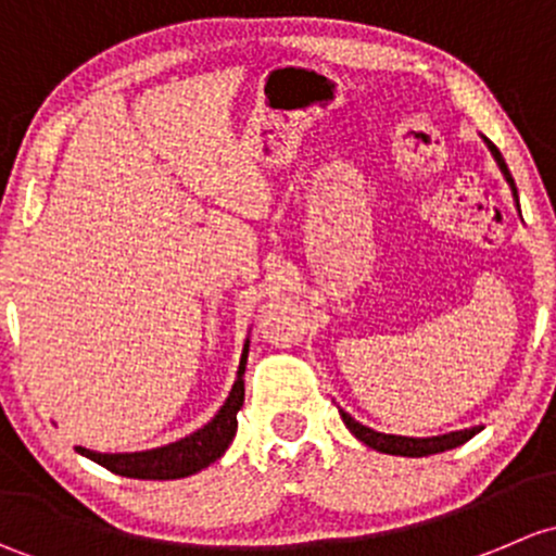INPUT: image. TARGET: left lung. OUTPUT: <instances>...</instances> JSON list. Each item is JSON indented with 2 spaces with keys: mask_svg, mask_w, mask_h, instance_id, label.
I'll return each mask as SVG.
<instances>
[{
  "mask_svg": "<svg viewBox=\"0 0 556 556\" xmlns=\"http://www.w3.org/2000/svg\"><path fill=\"white\" fill-rule=\"evenodd\" d=\"M488 141V139H484ZM490 152L495 154L497 165H501L503 176H506L508 187H511L514 192V200H517L519 205V194H517V185H514L511 174H508V165L506 160H503V154L497 152V147L488 141ZM342 422H345L348 428H351L353 437L358 439V442H364L366 447L377 450V452H386V455H404V457H426V455H437V452H444V450H452V447H460V444H466L468 439L473 437V433H479L482 428L473 426V428H466V431H452V433H444V437H428V439H412V437H393V433H380V431H371V428L362 426L358 420H353L348 412H342Z\"/></svg>",
  "mask_w": 556,
  "mask_h": 556,
  "instance_id": "left-lung-1",
  "label": "left lung"
}]
</instances>
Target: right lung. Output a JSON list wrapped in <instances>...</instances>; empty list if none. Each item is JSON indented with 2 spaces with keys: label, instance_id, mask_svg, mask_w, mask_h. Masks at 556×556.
<instances>
[{
  "label": "right lung",
  "instance_id": "add662e5",
  "mask_svg": "<svg viewBox=\"0 0 556 556\" xmlns=\"http://www.w3.org/2000/svg\"><path fill=\"white\" fill-rule=\"evenodd\" d=\"M245 358H249V340H245L243 345L236 386H232L225 406L216 412L214 420L205 422L200 431L190 433V437L147 452H114L112 455V452H93L85 447H77V452L79 455L90 457L93 463H99V466L109 468L112 473H119V477L128 479H185L203 471L205 466L219 460V457L225 455V450L230 447L232 439H236L238 409L243 406L245 396Z\"/></svg>",
  "mask_w": 556,
  "mask_h": 556
}]
</instances>
